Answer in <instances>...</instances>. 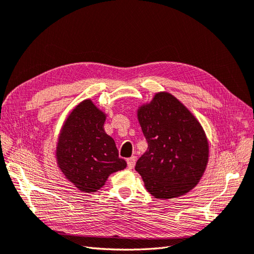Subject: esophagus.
<instances>
[{
    "mask_svg": "<svg viewBox=\"0 0 254 254\" xmlns=\"http://www.w3.org/2000/svg\"><path fill=\"white\" fill-rule=\"evenodd\" d=\"M135 162H136L135 157H131V158H128L127 159V165H128L129 170H132V168H134Z\"/></svg>",
    "mask_w": 254,
    "mask_h": 254,
    "instance_id": "esophagus-1",
    "label": "esophagus"
}]
</instances>
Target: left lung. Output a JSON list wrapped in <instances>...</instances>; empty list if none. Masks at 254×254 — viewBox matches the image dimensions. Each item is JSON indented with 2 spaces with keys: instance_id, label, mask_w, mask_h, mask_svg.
<instances>
[{
  "instance_id": "1",
  "label": "left lung",
  "mask_w": 254,
  "mask_h": 254,
  "mask_svg": "<svg viewBox=\"0 0 254 254\" xmlns=\"http://www.w3.org/2000/svg\"><path fill=\"white\" fill-rule=\"evenodd\" d=\"M136 115L148 143L135 165L146 190L157 199L188 194L209 162V142L201 124L168 92H158L137 108Z\"/></svg>"
}]
</instances>
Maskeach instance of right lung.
Listing matches in <instances>:
<instances>
[{"label": "right lung", "mask_w": 254, "mask_h": 254, "mask_svg": "<svg viewBox=\"0 0 254 254\" xmlns=\"http://www.w3.org/2000/svg\"><path fill=\"white\" fill-rule=\"evenodd\" d=\"M107 114L90 98L68 113L60 129L55 157L60 172L84 193H95L108 177L126 168L115 142L106 133Z\"/></svg>", "instance_id": "right-lung-1"}]
</instances>
